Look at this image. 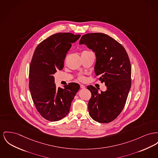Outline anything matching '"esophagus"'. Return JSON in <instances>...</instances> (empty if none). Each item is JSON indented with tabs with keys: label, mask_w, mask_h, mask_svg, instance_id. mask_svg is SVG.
Segmentation results:
<instances>
[{
	"label": "esophagus",
	"mask_w": 158,
	"mask_h": 158,
	"mask_svg": "<svg viewBox=\"0 0 158 158\" xmlns=\"http://www.w3.org/2000/svg\"><path fill=\"white\" fill-rule=\"evenodd\" d=\"M80 87H81V88H85V86L84 85H82V84H81V85H80Z\"/></svg>",
	"instance_id": "obj_1"
}]
</instances>
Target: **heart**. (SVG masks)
I'll use <instances>...</instances> for the list:
<instances>
[{"label":"heart","instance_id":"b5f03b06","mask_svg":"<svg viewBox=\"0 0 158 158\" xmlns=\"http://www.w3.org/2000/svg\"><path fill=\"white\" fill-rule=\"evenodd\" d=\"M84 79V77H83V76H79V79Z\"/></svg>","mask_w":158,"mask_h":158}]
</instances>
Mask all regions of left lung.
<instances>
[{"instance_id": "obj_1", "label": "left lung", "mask_w": 158, "mask_h": 158, "mask_svg": "<svg viewBox=\"0 0 158 158\" xmlns=\"http://www.w3.org/2000/svg\"><path fill=\"white\" fill-rule=\"evenodd\" d=\"M79 44L86 45L95 52V73L107 87L106 91L98 93L92 85L87 86L91 93L89 114L98 122H110L122 111L131 88V67L128 54L118 42L101 33L84 35Z\"/></svg>"}]
</instances>
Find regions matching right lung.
Masks as SVG:
<instances>
[{
	"mask_svg": "<svg viewBox=\"0 0 158 158\" xmlns=\"http://www.w3.org/2000/svg\"><path fill=\"white\" fill-rule=\"evenodd\" d=\"M80 37L58 33L40 43L34 52L29 69V89L37 111L48 121H60L67 116L80 88L74 82L57 88L53 76L57 70L63 69L66 54Z\"/></svg>",
	"mask_w": 158,
	"mask_h": 158,
	"instance_id": "obj_1",
	"label": "right lung"
}]
</instances>
